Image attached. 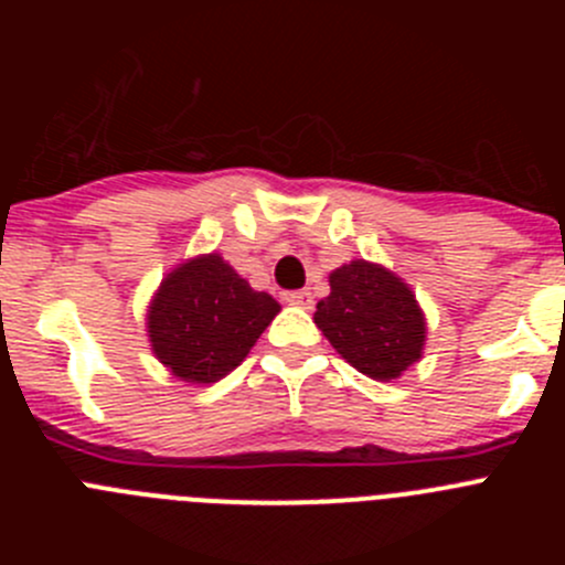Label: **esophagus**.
I'll return each instance as SVG.
<instances>
[{
    "label": "esophagus",
    "mask_w": 565,
    "mask_h": 565,
    "mask_svg": "<svg viewBox=\"0 0 565 565\" xmlns=\"http://www.w3.org/2000/svg\"><path fill=\"white\" fill-rule=\"evenodd\" d=\"M286 302L288 306H297V308H311L313 297H311V291H288Z\"/></svg>",
    "instance_id": "34e87169"
}]
</instances>
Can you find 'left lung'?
<instances>
[{"label":"left lung","instance_id":"1","mask_svg":"<svg viewBox=\"0 0 565 565\" xmlns=\"http://www.w3.org/2000/svg\"><path fill=\"white\" fill-rule=\"evenodd\" d=\"M331 294L313 322L344 362L364 376L391 382L422 359L427 322L402 277L367 259H351L328 277Z\"/></svg>","mask_w":565,"mask_h":565}]
</instances>
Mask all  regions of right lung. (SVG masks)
Returning <instances> with one entry per match:
<instances>
[{"mask_svg": "<svg viewBox=\"0 0 565 565\" xmlns=\"http://www.w3.org/2000/svg\"><path fill=\"white\" fill-rule=\"evenodd\" d=\"M277 313L271 294L254 291L221 254H201L163 277L149 302L147 333L172 376L212 384L248 356Z\"/></svg>", "mask_w": 565, "mask_h": 565, "instance_id": "obj_1", "label": "right lung"}]
</instances>
